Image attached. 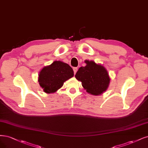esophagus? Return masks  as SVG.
<instances>
[{
    "mask_svg": "<svg viewBox=\"0 0 148 148\" xmlns=\"http://www.w3.org/2000/svg\"><path fill=\"white\" fill-rule=\"evenodd\" d=\"M73 69L74 73H75V74H76V72H77V70H78V68H77V67H73Z\"/></svg>",
    "mask_w": 148,
    "mask_h": 148,
    "instance_id": "obj_1",
    "label": "esophagus"
}]
</instances>
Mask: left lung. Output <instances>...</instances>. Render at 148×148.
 <instances>
[{
	"mask_svg": "<svg viewBox=\"0 0 148 148\" xmlns=\"http://www.w3.org/2000/svg\"><path fill=\"white\" fill-rule=\"evenodd\" d=\"M86 65L81 67L75 75V78L81 81L87 92L99 95L108 88L110 78L103 66L97 64L94 61L85 60Z\"/></svg>",
	"mask_w": 148,
	"mask_h": 148,
	"instance_id": "left-lung-1",
	"label": "left lung"
}]
</instances>
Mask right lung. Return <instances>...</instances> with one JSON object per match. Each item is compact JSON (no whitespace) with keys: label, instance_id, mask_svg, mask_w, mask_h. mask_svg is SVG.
Masks as SVG:
<instances>
[{"label":"right lung","instance_id":"obj_1","mask_svg":"<svg viewBox=\"0 0 148 148\" xmlns=\"http://www.w3.org/2000/svg\"><path fill=\"white\" fill-rule=\"evenodd\" d=\"M73 70L69 64L54 61L40 71L38 82L45 92L54 93L62 87L65 81L73 77Z\"/></svg>","mask_w":148,"mask_h":148}]
</instances>
